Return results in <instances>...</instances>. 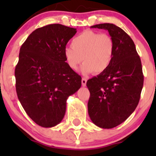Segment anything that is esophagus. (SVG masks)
Listing matches in <instances>:
<instances>
[{"instance_id": "obj_1", "label": "esophagus", "mask_w": 156, "mask_h": 156, "mask_svg": "<svg viewBox=\"0 0 156 156\" xmlns=\"http://www.w3.org/2000/svg\"><path fill=\"white\" fill-rule=\"evenodd\" d=\"M81 84H82L83 87H85L86 84H87V79H86L85 78H83L82 79H81Z\"/></svg>"}]
</instances>
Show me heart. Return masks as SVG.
<instances>
[{"instance_id":"heart-1","label":"heart","mask_w":156,"mask_h":156,"mask_svg":"<svg viewBox=\"0 0 156 156\" xmlns=\"http://www.w3.org/2000/svg\"><path fill=\"white\" fill-rule=\"evenodd\" d=\"M114 52V41L108 34L86 30L72 39V47L64 50V57L73 70L84 61L81 72L87 75L94 71L97 73L106 71L112 61Z\"/></svg>"}]
</instances>
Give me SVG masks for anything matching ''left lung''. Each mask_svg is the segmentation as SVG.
Listing matches in <instances>:
<instances>
[{
	"instance_id": "1",
	"label": "left lung",
	"mask_w": 156,
	"mask_h": 156,
	"mask_svg": "<svg viewBox=\"0 0 156 156\" xmlns=\"http://www.w3.org/2000/svg\"><path fill=\"white\" fill-rule=\"evenodd\" d=\"M90 28L107 30L115 44L108 68L87 81L90 91L88 114L101 128L118 126L137 106L144 86L140 58L130 36L117 26L103 23Z\"/></svg>"
}]
</instances>
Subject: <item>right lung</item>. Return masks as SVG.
I'll return each mask as SVG.
<instances>
[{
    "label": "right lung",
    "mask_w": 156,
    "mask_h": 156,
    "mask_svg": "<svg viewBox=\"0 0 156 156\" xmlns=\"http://www.w3.org/2000/svg\"><path fill=\"white\" fill-rule=\"evenodd\" d=\"M76 32L60 24L48 25L31 32L20 48L16 94L28 115L41 127L60 123L67 99L81 86V77L64 57L66 46Z\"/></svg>",
    "instance_id": "add662e5"
}]
</instances>
